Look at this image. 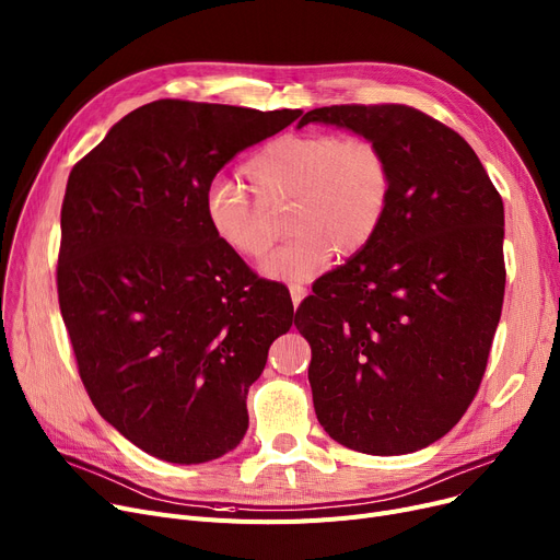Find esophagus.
I'll list each match as a JSON object with an SVG mask.
<instances>
[{
	"label": "esophagus",
	"instance_id": "obj_1",
	"mask_svg": "<svg viewBox=\"0 0 560 560\" xmlns=\"http://www.w3.org/2000/svg\"><path fill=\"white\" fill-rule=\"evenodd\" d=\"M306 295H308V290L304 285H300V283L290 285V298H292V304H295V306H300Z\"/></svg>",
	"mask_w": 560,
	"mask_h": 560
}]
</instances>
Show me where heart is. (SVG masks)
I'll return each mask as SVG.
<instances>
[{
    "instance_id": "obj_1",
    "label": "heart",
    "mask_w": 560,
    "mask_h": 560,
    "mask_svg": "<svg viewBox=\"0 0 560 560\" xmlns=\"http://www.w3.org/2000/svg\"><path fill=\"white\" fill-rule=\"evenodd\" d=\"M245 174L262 206L290 201L283 222L292 235L265 262V272L283 281L313 277L334 252L347 258L365 249L393 197L390 161L365 136L283 133L260 147ZM257 202L229 179L213 182L203 195L215 241L245 260L265 256L275 241Z\"/></svg>"
}]
</instances>
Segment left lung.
I'll return each mask as SVG.
<instances>
[{
	"label": "left lung",
	"mask_w": 560,
	"mask_h": 560,
	"mask_svg": "<svg viewBox=\"0 0 560 560\" xmlns=\"http://www.w3.org/2000/svg\"><path fill=\"white\" fill-rule=\"evenodd\" d=\"M308 122L372 138L393 167L374 241L298 308L315 416L349 450L418 452L481 386L504 304V201L472 147L413 106H322Z\"/></svg>",
	"instance_id": "1"
}]
</instances>
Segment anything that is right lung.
I'll use <instances>...</instances> for the list:
<instances>
[{
  "label": "right lung",
  "instance_id": "right-lung-1",
  "mask_svg": "<svg viewBox=\"0 0 560 560\" xmlns=\"http://www.w3.org/2000/svg\"><path fill=\"white\" fill-rule=\"evenodd\" d=\"M298 117L159 100L70 172L56 288L77 370L100 416L161 460L238 447L247 390L292 327L288 288L215 241L203 195L235 154Z\"/></svg>",
  "mask_w": 560,
  "mask_h": 560
}]
</instances>
